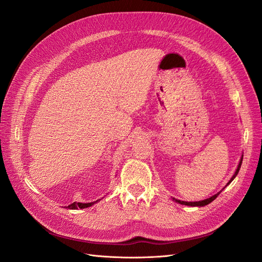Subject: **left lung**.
Returning a JSON list of instances; mask_svg holds the SVG:
<instances>
[{"instance_id":"8db88e82","label":"left lung","mask_w":262,"mask_h":262,"mask_svg":"<svg viewBox=\"0 0 262 262\" xmlns=\"http://www.w3.org/2000/svg\"><path fill=\"white\" fill-rule=\"evenodd\" d=\"M242 162H243V156H242V158H241V161H239V164H238V166H237V169H236V171H235V173L233 175V177L231 178V180H229L227 184H226V186L225 187H227L229 184H231V182L234 180V178L237 176V173H238V171H239V169H241V166H242ZM224 187V188H225ZM223 188V189H224ZM222 189V190H223ZM221 190V191H222ZM220 191V192H221ZM220 192H217V193H215L214 195H212L211 198H208V199H204V200H201V201H195V202H187V201H181V200H177V199H175V198H172V200L175 201V202H177V203H179V204H182V205H188V207H204V205H208L209 203H211L212 201H214L217 198V195L220 194Z\"/></svg>"}]
</instances>
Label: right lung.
Returning <instances> with one entry per match:
<instances>
[{"instance_id":"right-lung-1","label":"right lung","mask_w":262,"mask_h":262,"mask_svg":"<svg viewBox=\"0 0 262 262\" xmlns=\"http://www.w3.org/2000/svg\"><path fill=\"white\" fill-rule=\"evenodd\" d=\"M99 200L97 201H94V202H89V203H82V202H73L71 203L70 205H68V209L70 210H76V209H85V208H89V207H92V205H94L96 202H98Z\"/></svg>"}]
</instances>
